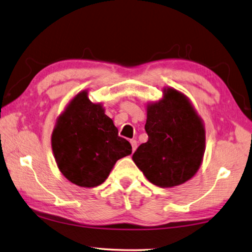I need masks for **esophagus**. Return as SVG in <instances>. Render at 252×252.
<instances>
[{
    "mask_svg": "<svg viewBox=\"0 0 252 252\" xmlns=\"http://www.w3.org/2000/svg\"><path fill=\"white\" fill-rule=\"evenodd\" d=\"M130 143H131V145H132V151H135V149H136V146H138V143H136V140H134V139H132L131 141H130Z\"/></svg>",
    "mask_w": 252,
    "mask_h": 252,
    "instance_id": "1",
    "label": "esophagus"
}]
</instances>
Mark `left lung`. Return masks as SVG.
I'll return each instance as SVG.
<instances>
[{
	"label": "left lung",
	"mask_w": 252,
	"mask_h": 252,
	"mask_svg": "<svg viewBox=\"0 0 252 252\" xmlns=\"http://www.w3.org/2000/svg\"><path fill=\"white\" fill-rule=\"evenodd\" d=\"M149 140L133 154L134 163L152 184L173 187L190 180L202 164L205 127L184 94L173 88L148 106Z\"/></svg>",
	"instance_id": "8db88e82"
}]
</instances>
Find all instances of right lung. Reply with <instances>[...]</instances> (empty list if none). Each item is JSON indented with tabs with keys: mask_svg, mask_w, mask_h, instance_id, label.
Wrapping results in <instances>:
<instances>
[{
	"mask_svg": "<svg viewBox=\"0 0 252 252\" xmlns=\"http://www.w3.org/2000/svg\"><path fill=\"white\" fill-rule=\"evenodd\" d=\"M52 148L59 171L81 187L102 184L118 159L132 152L131 144L118 135L101 104L91 102L86 90L58 118Z\"/></svg>",
	"mask_w": 252,
	"mask_h": 252,
	"instance_id": "1",
	"label": "right lung"
}]
</instances>
